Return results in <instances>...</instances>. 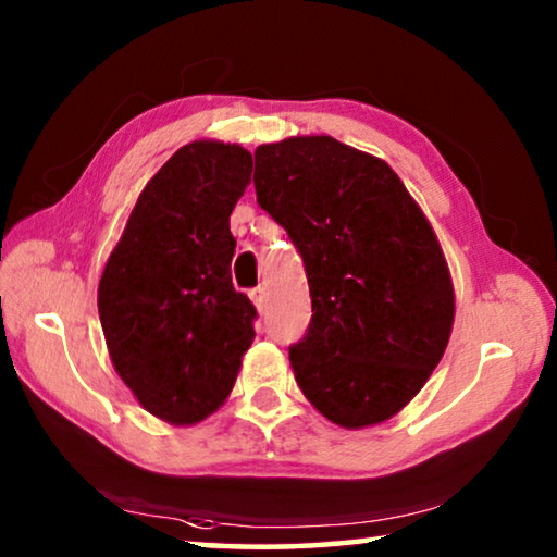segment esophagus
<instances>
[{
  "instance_id": "1",
  "label": "esophagus",
  "mask_w": 557,
  "mask_h": 557,
  "mask_svg": "<svg viewBox=\"0 0 557 557\" xmlns=\"http://www.w3.org/2000/svg\"><path fill=\"white\" fill-rule=\"evenodd\" d=\"M250 297H252V305L258 307L260 312L268 310V302H270V293H268V287H258V289H252Z\"/></svg>"
}]
</instances>
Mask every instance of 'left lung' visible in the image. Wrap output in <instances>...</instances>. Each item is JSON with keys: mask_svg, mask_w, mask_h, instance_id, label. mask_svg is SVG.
<instances>
[{"mask_svg": "<svg viewBox=\"0 0 557 557\" xmlns=\"http://www.w3.org/2000/svg\"><path fill=\"white\" fill-rule=\"evenodd\" d=\"M255 190L310 282V330L289 347L299 389L342 429L396 417L444 357L456 314L419 202L389 163L332 136L258 146Z\"/></svg>", "mask_w": 557, "mask_h": 557, "instance_id": "1", "label": "left lung"}]
</instances>
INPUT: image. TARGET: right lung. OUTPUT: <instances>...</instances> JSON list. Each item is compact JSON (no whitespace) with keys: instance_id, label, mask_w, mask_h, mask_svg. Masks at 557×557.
Wrapping results in <instances>:
<instances>
[{"instance_id":"add662e5","label":"right lung","mask_w":557,"mask_h":557,"mask_svg":"<svg viewBox=\"0 0 557 557\" xmlns=\"http://www.w3.org/2000/svg\"><path fill=\"white\" fill-rule=\"evenodd\" d=\"M237 144L193 140L140 190L99 282L111 364L138 404L193 426L231 396L258 317L235 293L231 213L250 183Z\"/></svg>"}]
</instances>
